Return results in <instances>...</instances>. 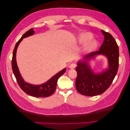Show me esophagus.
<instances>
[{"mask_svg": "<svg viewBox=\"0 0 130 130\" xmlns=\"http://www.w3.org/2000/svg\"><path fill=\"white\" fill-rule=\"evenodd\" d=\"M76 65L75 64V63H72V64H70V65H69V68H70V69H74V68H75V67H76Z\"/></svg>", "mask_w": 130, "mask_h": 130, "instance_id": "34e87169", "label": "esophagus"}]
</instances>
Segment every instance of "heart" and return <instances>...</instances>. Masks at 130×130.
Here are the masks:
<instances>
[{
    "label": "heart",
    "instance_id": "1",
    "mask_svg": "<svg viewBox=\"0 0 130 130\" xmlns=\"http://www.w3.org/2000/svg\"><path fill=\"white\" fill-rule=\"evenodd\" d=\"M93 38V35L90 32H83L78 36V42L81 44L87 43L84 47V52L86 54L94 52L98 48V43L95 40H91Z\"/></svg>",
    "mask_w": 130,
    "mask_h": 130
}]
</instances>
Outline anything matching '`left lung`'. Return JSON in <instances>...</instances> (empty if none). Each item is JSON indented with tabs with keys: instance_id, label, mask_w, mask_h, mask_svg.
<instances>
[{
	"instance_id": "obj_1",
	"label": "left lung",
	"mask_w": 130,
	"mask_h": 130,
	"mask_svg": "<svg viewBox=\"0 0 130 130\" xmlns=\"http://www.w3.org/2000/svg\"><path fill=\"white\" fill-rule=\"evenodd\" d=\"M104 40L99 51L89 53L77 63L76 88L82 95L96 96L103 93L112 83L119 66V48L112 35L102 30ZM99 55L105 56L108 67L100 72L93 71L91 60Z\"/></svg>"
}]
</instances>
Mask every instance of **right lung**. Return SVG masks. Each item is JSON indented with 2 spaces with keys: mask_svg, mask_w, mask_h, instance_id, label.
<instances>
[{
  "mask_svg": "<svg viewBox=\"0 0 130 130\" xmlns=\"http://www.w3.org/2000/svg\"><path fill=\"white\" fill-rule=\"evenodd\" d=\"M34 34L35 31L34 29L32 28L30 29L23 35L20 40L16 43L13 52L12 60V68L13 74L15 78H16L19 87L21 88V89L25 93L29 95L34 97H48L52 95L54 93L55 90L56 89L57 82L58 78L65 73L66 68H65L63 69H62L60 72H59L55 75H54L52 78H50L46 82H44V83L41 85H36L30 84L24 81L20 72H19L17 64V50L19 44H20V43L23 40V38L32 36Z\"/></svg>",
  "mask_w": 130,
  "mask_h": 130,
  "instance_id": "add662e5",
  "label": "right lung"
}]
</instances>
